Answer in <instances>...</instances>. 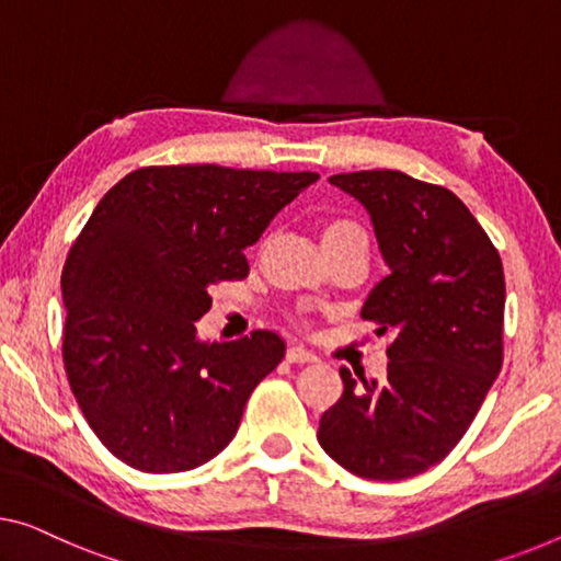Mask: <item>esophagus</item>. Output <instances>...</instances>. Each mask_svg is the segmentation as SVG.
I'll return each instance as SVG.
<instances>
[{
  "instance_id": "obj_1",
  "label": "esophagus",
  "mask_w": 561,
  "mask_h": 561,
  "mask_svg": "<svg viewBox=\"0 0 561 561\" xmlns=\"http://www.w3.org/2000/svg\"><path fill=\"white\" fill-rule=\"evenodd\" d=\"M286 358L290 360V364H313V360H316L313 353H310V351L304 348V346H290V348L286 351Z\"/></svg>"
}]
</instances>
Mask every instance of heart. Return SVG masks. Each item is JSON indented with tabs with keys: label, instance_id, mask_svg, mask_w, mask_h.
<instances>
[{
	"label": "heart",
	"instance_id": "heart-1",
	"mask_svg": "<svg viewBox=\"0 0 561 561\" xmlns=\"http://www.w3.org/2000/svg\"><path fill=\"white\" fill-rule=\"evenodd\" d=\"M343 240H366V230L358 226L356 220H348V218H333L323 226L321 230V243L323 245H331V243H343Z\"/></svg>",
	"mask_w": 561,
	"mask_h": 561
}]
</instances>
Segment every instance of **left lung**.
Here are the masks:
<instances>
[{
	"instance_id": "1",
	"label": "left lung",
	"mask_w": 561,
	"mask_h": 561,
	"mask_svg": "<svg viewBox=\"0 0 561 561\" xmlns=\"http://www.w3.org/2000/svg\"><path fill=\"white\" fill-rule=\"evenodd\" d=\"M329 183L364 205L389 275L360 318L389 335L381 381L351 378L321 416L318 444L374 481L416 477L444 459L484 403L504 356V268L459 197L399 170H360Z\"/></svg>"
}]
</instances>
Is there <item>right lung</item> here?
Masks as SVG:
<instances>
[{"label": "right lung", "instance_id": "add662e5", "mask_svg": "<svg viewBox=\"0 0 561 561\" xmlns=\"http://www.w3.org/2000/svg\"><path fill=\"white\" fill-rule=\"evenodd\" d=\"M318 172L140 168L92 210L62 268V358L90 428L127 467H203L232 442L257 383L286 356L273 331L208 343L210 286Z\"/></svg>", "mask_w": 561, "mask_h": 561}]
</instances>
